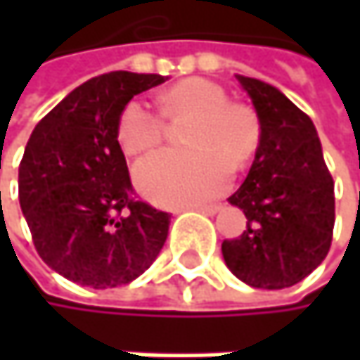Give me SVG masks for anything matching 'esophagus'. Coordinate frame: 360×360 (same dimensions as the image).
<instances>
[{"label": "esophagus", "mask_w": 360, "mask_h": 360, "mask_svg": "<svg viewBox=\"0 0 360 360\" xmlns=\"http://www.w3.org/2000/svg\"><path fill=\"white\" fill-rule=\"evenodd\" d=\"M191 208H195V210H200L204 214H214L221 206L219 204H206V206H191Z\"/></svg>", "instance_id": "esophagus-1"}]
</instances>
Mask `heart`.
Segmentation results:
<instances>
[{"instance_id": "b5f03b06", "label": "heart", "mask_w": 360, "mask_h": 360, "mask_svg": "<svg viewBox=\"0 0 360 360\" xmlns=\"http://www.w3.org/2000/svg\"><path fill=\"white\" fill-rule=\"evenodd\" d=\"M167 118H187L183 141L189 148L165 150L135 167L139 189L165 206H189L221 193L229 167L244 169L258 150L260 124L244 104L229 102L227 91L208 79H185L158 96ZM122 150L141 156L158 148L167 120L143 100H131L116 127Z\"/></svg>"}]
</instances>
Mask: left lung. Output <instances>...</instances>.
I'll use <instances>...</instances> for the list:
<instances>
[{
    "label": "left lung",
    "mask_w": 360,
    "mask_h": 360,
    "mask_svg": "<svg viewBox=\"0 0 360 360\" xmlns=\"http://www.w3.org/2000/svg\"><path fill=\"white\" fill-rule=\"evenodd\" d=\"M240 85L252 98L260 143L250 173L229 202L248 223L223 240L231 273L252 288L281 290L302 281L327 256L335 198L313 120L279 89L250 77Z\"/></svg>",
    "instance_id": "1"
}]
</instances>
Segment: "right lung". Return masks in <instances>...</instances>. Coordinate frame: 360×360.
<instances>
[{
	"mask_svg": "<svg viewBox=\"0 0 360 360\" xmlns=\"http://www.w3.org/2000/svg\"><path fill=\"white\" fill-rule=\"evenodd\" d=\"M167 79L116 70L89 79L47 112L18 167V198L39 256L96 290L139 277L162 250L171 214L135 198L118 143L129 100Z\"/></svg>",
	"mask_w": 360,
	"mask_h": 360,
	"instance_id": "add662e5",
	"label": "right lung"
}]
</instances>
